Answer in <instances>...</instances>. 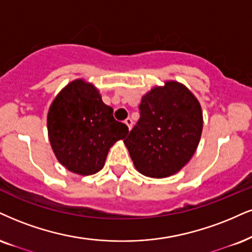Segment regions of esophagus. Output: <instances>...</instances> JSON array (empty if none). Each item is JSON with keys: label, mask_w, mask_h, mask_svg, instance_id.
Returning <instances> with one entry per match:
<instances>
[{"label": "esophagus", "mask_w": 252, "mask_h": 252, "mask_svg": "<svg viewBox=\"0 0 252 252\" xmlns=\"http://www.w3.org/2000/svg\"><path fill=\"white\" fill-rule=\"evenodd\" d=\"M124 123L126 124L127 127H128V129H131V128H132V126H133V121H132L131 118H127V119H125V121H124Z\"/></svg>", "instance_id": "obj_1"}]
</instances>
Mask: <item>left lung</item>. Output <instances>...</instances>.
<instances>
[{
	"label": "left lung",
	"instance_id": "1",
	"mask_svg": "<svg viewBox=\"0 0 252 252\" xmlns=\"http://www.w3.org/2000/svg\"><path fill=\"white\" fill-rule=\"evenodd\" d=\"M140 118L124 140L135 168L150 178L173 175L191 159L203 119L200 102L182 84L167 82L141 98Z\"/></svg>",
	"mask_w": 252,
	"mask_h": 252
}]
</instances>
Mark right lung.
I'll list each match as a JSON object with an SVG mask.
<instances>
[{
  "label": "right lung",
  "mask_w": 252,
  "mask_h": 252,
  "mask_svg": "<svg viewBox=\"0 0 252 252\" xmlns=\"http://www.w3.org/2000/svg\"><path fill=\"white\" fill-rule=\"evenodd\" d=\"M49 140L58 161L80 175H91L104 167L114 142L128 133L114 119L98 90L82 79L70 83L52 101L48 113Z\"/></svg>",
  "instance_id": "add662e5"
}]
</instances>
